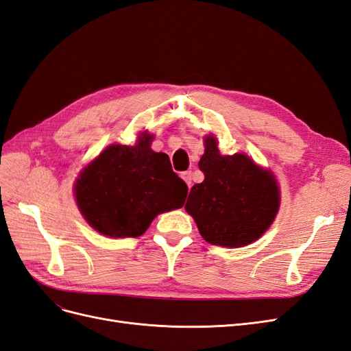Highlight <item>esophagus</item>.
Segmentation results:
<instances>
[{"label": "esophagus", "mask_w": 351, "mask_h": 351, "mask_svg": "<svg viewBox=\"0 0 351 351\" xmlns=\"http://www.w3.org/2000/svg\"><path fill=\"white\" fill-rule=\"evenodd\" d=\"M182 178L186 182L189 187H192V171H184L182 173Z\"/></svg>", "instance_id": "34e87169"}]
</instances>
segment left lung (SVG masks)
I'll use <instances>...</instances> for the list:
<instances>
[{"mask_svg":"<svg viewBox=\"0 0 351 351\" xmlns=\"http://www.w3.org/2000/svg\"><path fill=\"white\" fill-rule=\"evenodd\" d=\"M199 168L205 180L190 190L184 208L200 236L224 247L256 241L280 208V187L274 174L246 154L221 155L215 136L205 137Z\"/></svg>","mask_w":351,"mask_h":351,"instance_id":"1","label":"left lung"}]
</instances>
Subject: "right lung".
Masks as SVG:
<instances>
[{"label":"right lung","instance_id":"1","mask_svg":"<svg viewBox=\"0 0 351 351\" xmlns=\"http://www.w3.org/2000/svg\"><path fill=\"white\" fill-rule=\"evenodd\" d=\"M152 139L143 132L134 146H108L74 183L82 215L101 234L139 237L158 214L184 205L187 184L167 154L151 149Z\"/></svg>","mask_w":351,"mask_h":351}]
</instances>
